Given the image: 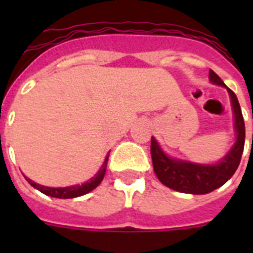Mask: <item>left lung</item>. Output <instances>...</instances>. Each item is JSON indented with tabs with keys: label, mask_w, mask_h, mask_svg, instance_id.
Wrapping results in <instances>:
<instances>
[{
	"label": "left lung",
	"mask_w": 253,
	"mask_h": 253,
	"mask_svg": "<svg viewBox=\"0 0 253 253\" xmlns=\"http://www.w3.org/2000/svg\"><path fill=\"white\" fill-rule=\"evenodd\" d=\"M209 79L211 84L224 86L231 98L234 113V128L236 140L234 146L219 162L215 164H198L188 160L170 158L163 151L158 140L151 138V156L156 176L162 184L168 188L188 194H208L226 184L239 167L240 159L244 150L246 128L244 119L240 110L239 101L235 93L228 89L220 77L214 71H209Z\"/></svg>",
	"instance_id": "left-lung-1"
}]
</instances>
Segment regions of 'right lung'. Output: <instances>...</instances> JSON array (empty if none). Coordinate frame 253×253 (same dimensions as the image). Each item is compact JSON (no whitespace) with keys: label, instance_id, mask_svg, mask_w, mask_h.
Wrapping results in <instances>:
<instances>
[{"label":"right lung","instance_id":"obj_1","mask_svg":"<svg viewBox=\"0 0 253 253\" xmlns=\"http://www.w3.org/2000/svg\"><path fill=\"white\" fill-rule=\"evenodd\" d=\"M109 156H106L105 162H103L102 167L99 168V170L95 173L94 176L91 177L90 180H87L86 182L81 185H73V186H65V188H49V186H44V185H39L37 182H34L33 180H30L26 177V180L33 188L38 189L39 192H42L45 196L53 197V198H76V197L84 196L86 193L91 192L93 189H95L101 184V181L103 180V176L106 173V166Z\"/></svg>","mask_w":253,"mask_h":253}]
</instances>
